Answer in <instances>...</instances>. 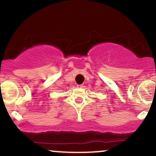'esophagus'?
<instances>
[{
	"mask_svg": "<svg viewBox=\"0 0 156 156\" xmlns=\"http://www.w3.org/2000/svg\"><path fill=\"white\" fill-rule=\"evenodd\" d=\"M77 87H79V88H82V87H83V84H78Z\"/></svg>",
	"mask_w": 156,
	"mask_h": 156,
	"instance_id": "esophagus-1",
	"label": "esophagus"
}]
</instances>
